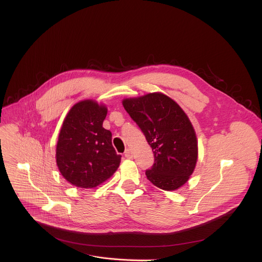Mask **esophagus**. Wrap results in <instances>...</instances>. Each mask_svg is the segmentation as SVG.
<instances>
[{"label": "esophagus", "instance_id": "34e87169", "mask_svg": "<svg viewBox=\"0 0 262 262\" xmlns=\"http://www.w3.org/2000/svg\"><path fill=\"white\" fill-rule=\"evenodd\" d=\"M124 157H125V158H127V159H132V158H133V151L130 150L129 148H127L126 150H125V152H124Z\"/></svg>", "mask_w": 262, "mask_h": 262}]
</instances>
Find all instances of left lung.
<instances>
[{
    "instance_id": "obj_1",
    "label": "left lung",
    "mask_w": 262,
    "mask_h": 262,
    "mask_svg": "<svg viewBox=\"0 0 262 262\" xmlns=\"http://www.w3.org/2000/svg\"><path fill=\"white\" fill-rule=\"evenodd\" d=\"M122 104L152 148L155 164L146 171L148 180L165 191L179 189L198 159V141L188 115L161 92L124 98Z\"/></svg>"
}]
</instances>
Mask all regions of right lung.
Masks as SVG:
<instances>
[{
  "label": "right lung",
  "instance_id": "add662e5",
  "mask_svg": "<svg viewBox=\"0 0 262 262\" xmlns=\"http://www.w3.org/2000/svg\"><path fill=\"white\" fill-rule=\"evenodd\" d=\"M107 108L93 99L81 100L67 113L59 133L56 162L72 185L92 189L118 169L121 156L112 145V134L102 127Z\"/></svg>",
  "mask_w": 262,
  "mask_h": 262
}]
</instances>
